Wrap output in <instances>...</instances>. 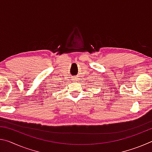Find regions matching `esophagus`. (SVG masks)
Instances as JSON below:
<instances>
[{
    "label": "esophagus",
    "instance_id": "34e87169",
    "mask_svg": "<svg viewBox=\"0 0 152 152\" xmlns=\"http://www.w3.org/2000/svg\"><path fill=\"white\" fill-rule=\"evenodd\" d=\"M72 81H76L77 80H78V76L72 77Z\"/></svg>",
    "mask_w": 152,
    "mask_h": 152
}]
</instances>
